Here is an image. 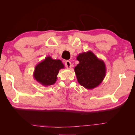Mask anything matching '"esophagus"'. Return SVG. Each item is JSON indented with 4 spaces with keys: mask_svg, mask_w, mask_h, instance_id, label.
Here are the masks:
<instances>
[{
    "mask_svg": "<svg viewBox=\"0 0 135 135\" xmlns=\"http://www.w3.org/2000/svg\"><path fill=\"white\" fill-rule=\"evenodd\" d=\"M65 66L68 69H70L71 68V62L69 61H66L65 62Z\"/></svg>",
    "mask_w": 135,
    "mask_h": 135,
    "instance_id": "1",
    "label": "esophagus"
}]
</instances>
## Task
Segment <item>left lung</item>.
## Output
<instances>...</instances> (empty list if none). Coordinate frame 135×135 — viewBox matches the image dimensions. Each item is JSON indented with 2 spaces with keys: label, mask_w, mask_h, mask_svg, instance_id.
I'll use <instances>...</instances> for the list:
<instances>
[{
  "label": "left lung",
  "mask_w": 135,
  "mask_h": 135,
  "mask_svg": "<svg viewBox=\"0 0 135 135\" xmlns=\"http://www.w3.org/2000/svg\"><path fill=\"white\" fill-rule=\"evenodd\" d=\"M79 63L74 68L78 82L88 90L99 86L104 80L106 68L103 60L91 51L81 53L77 57Z\"/></svg>",
  "instance_id": "1"
}]
</instances>
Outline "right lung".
I'll use <instances>...</instances> for the list:
<instances>
[{
	"label": "right lung",
	"instance_id": "obj_1",
	"mask_svg": "<svg viewBox=\"0 0 135 135\" xmlns=\"http://www.w3.org/2000/svg\"><path fill=\"white\" fill-rule=\"evenodd\" d=\"M64 66L60 60H53L47 56L35 67L33 77L42 85L47 86L55 84L57 75Z\"/></svg>",
	"mask_w": 135,
	"mask_h": 135
}]
</instances>
